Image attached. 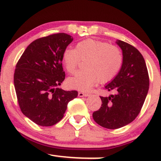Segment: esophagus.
<instances>
[{
    "label": "esophagus",
    "instance_id": "1",
    "mask_svg": "<svg viewBox=\"0 0 161 161\" xmlns=\"http://www.w3.org/2000/svg\"><path fill=\"white\" fill-rule=\"evenodd\" d=\"M78 96L80 97H87L89 96V93H85L84 92H79L78 93Z\"/></svg>",
    "mask_w": 161,
    "mask_h": 161
}]
</instances>
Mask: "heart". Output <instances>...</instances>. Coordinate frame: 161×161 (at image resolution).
Instances as JSON below:
<instances>
[{
  "label": "heart",
  "mask_w": 161,
  "mask_h": 161,
  "mask_svg": "<svg viewBox=\"0 0 161 161\" xmlns=\"http://www.w3.org/2000/svg\"><path fill=\"white\" fill-rule=\"evenodd\" d=\"M84 69L68 80L70 87L88 91L100 80L105 84L116 77L122 68L123 55L118 47L109 42L88 39L79 42L75 48H67L62 54V62L67 71L75 73L80 60H85Z\"/></svg>",
  "instance_id": "heart-1"
}]
</instances>
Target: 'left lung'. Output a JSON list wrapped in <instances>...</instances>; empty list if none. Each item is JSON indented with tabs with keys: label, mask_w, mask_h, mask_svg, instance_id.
I'll list each match as a JSON object with an SVG mask.
<instances>
[{
	"label": "left lung",
	"mask_w": 161,
	"mask_h": 161,
	"mask_svg": "<svg viewBox=\"0 0 161 161\" xmlns=\"http://www.w3.org/2000/svg\"><path fill=\"white\" fill-rule=\"evenodd\" d=\"M122 48V68L105 86L115 94L100 97L101 107L93 113V119L102 127L116 129L129 124L140 113L149 89V75L141 52L125 42L118 40Z\"/></svg>",
	"instance_id": "left-lung-1"
}]
</instances>
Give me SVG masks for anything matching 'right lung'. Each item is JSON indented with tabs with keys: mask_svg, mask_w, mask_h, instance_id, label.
<instances>
[{
	"mask_svg": "<svg viewBox=\"0 0 161 161\" xmlns=\"http://www.w3.org/2000/svg\"><path fill=\"white\" fill-rule=\"evenodd\" d=\"M73 41L60 32L36 39L17 61L14 82L21 112L41 126L55 125L64 116L68 103L77 91L58 88L65 78L62 54Z\"/></svg>",
	"mask_w": 161,
	"mask_h": 161,
	"instance_id": "right-lung-1",
	"label": "right lung"
}]
</instances>
